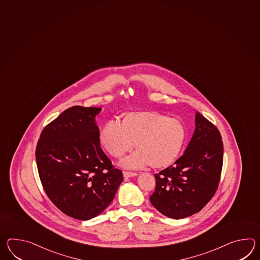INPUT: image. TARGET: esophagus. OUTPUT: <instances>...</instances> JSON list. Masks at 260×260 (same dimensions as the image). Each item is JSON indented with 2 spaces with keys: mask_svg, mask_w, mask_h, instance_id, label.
<instances>
[{
  "mask_svg": "<svg viewBox=\"0 0 260 260\" xmlns=\"http://www.w3.org/2000/svg\"><path fill=\"white\" fill-rule=\"evenodd\" d=\"M123 175L125 178H128V177H133V176H137L138 174L136 173H133V172H127V171H124L123 172Z\"/></svg>",
  "mask_w": 260,
  "mask_h": 260,
  "instance_id": "esophagus-1",
  "label": "esophagus"
}]
</instances>
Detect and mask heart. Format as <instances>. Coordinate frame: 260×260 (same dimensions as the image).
Wrapping results in <instances>:
<instances>
[{
	"instance_id": "heart-1",
	"label": "heart",
	"mask_w": 260,
	"mask_h": 260,
	"mask_svg": "<svg viewBox=\"0 0 260 260\" xmlns=\"http://www.w3.org/2000/svg\"><path fill=\"white\" fill-rule=\"evenodd\" d=\"M186 139V127L177 117H168L156 112H132L122 124L111 119L100 133V143L115 157H120L134 146L138 150L125 157L122 166L140 169L150 164L161 169L177 159Z\"/></svg>"
}]
</instances>
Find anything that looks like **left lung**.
Here are the masks:
<instances>
[{
	"instance_id": "obj_1",
	"label": "left lung",
	"mask_w": 260,
	"mask_h": 260,
	"mask_svg": "<svg viewBox=\"0 0 260 260\" xmlns=\"http://www.w3.org/2000/svg\"><path fill=\"white\" fill-rule=\"evenodd\" d=\"M195 132L183 156L155 174L150 202L158 212L181 219L200 212L218 187L223 142L217 127L196 113Z\"/></svg>"
}]
</instances>
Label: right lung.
Masks as SVG:
<instances>
[{
	"mask_svg": "<svg viewBox=\"0 0 260 260\" xmlns=\"http://www.w3.org/2000/svg\"><path fill=\"white\" fill-rule=\"evenodd\" d=\"M102 108L73 106L46 125L35 156L46 195L67 215L91 219L114 200L123 181L100 144Z\"/></svg>",
	"mask_w": 260,
	"mask_h": 260,
	"instance_id": "add662e5",
	"label": "right lung"
}]
</instances>
